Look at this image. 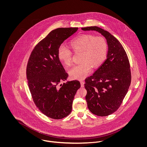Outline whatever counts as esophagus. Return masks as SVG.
<instances>
[{"instance_id":"1","label":"esophagus","mask_w":147,"mask_h":147,"mask_svg":"<svg viewBox=\"0 0 147 147\" xmlns=\"http://www.w3.org/2000/svg\"><path fill=\"white\" fill-rule=\"evenodd\" d=\"M80 84H81V86L82 87H84V82L83 81H80Z\"/></svg>"}]
</instances>
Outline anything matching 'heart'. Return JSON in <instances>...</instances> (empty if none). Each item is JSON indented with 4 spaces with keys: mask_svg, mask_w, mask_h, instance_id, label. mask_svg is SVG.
Listing matches in <instances>:
<instances>
[{
    "mask_svg": "<svg viewBox=\"0 0 147 147\" xmlns=\"http://www.w3.org/2000/svg\"><path fill=\"white\" fill-rule=\"evenodd\" d=\"M70 46L76 53L82 52L80 62H82L73 67L69 75L71 79H82L88 76L92 70L99 67L106 58L108 45L105 38L90 34L79 35L70 42ZM59 60L67 66H69L72 61V53L63 45L59 47L57 52Z\"/></svg>",
    "mask_w": 147,
    "mask_h": 147,
    "instance_id": "heart-1",
    "label": "heart"
}]
</instances>
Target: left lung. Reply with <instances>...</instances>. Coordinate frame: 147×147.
<instances>
[{
	"mask_svg": "<svg viewBox=\"0 0 147 147\" xmlns=\"http://www.w3.org/2000/svg\"><path fill=\"white\" fill-rule=\"evenodd\" d=\"M83 31H96L105 37L108 52L105 62L92 76L85 79V99L93 114L106 116L117 110L131 82L128 56L119 40L108 31L98 26L82 28Z\"/></svg>",
	"mask_w": 147,
	"mask_h": 147,
	"instance_id": "8db88e82",
	"label": "left lung"
}]
</instances>
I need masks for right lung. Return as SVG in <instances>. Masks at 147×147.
Here are the masks:
<instances>
[{
    "instance_id": "1",
    "label": "right lung",
    "mask_w": 147,
    "mask_h": 147,
    "mask_svg": "<svg viewBox=\"0 0 147 147\" xmlns=\"http://www.w3.org/2000/svg\"><path fill=\"white\" fill-rule=\"evenodd\" d=\"M78 29L52 30L36 45L28 59L26 76L32 98L40 111L51 119H62L70 114L80 87L78 80L61 84L67 80L68 74L57 56L59 47Z\"/></svg>"
}]
</instances>
